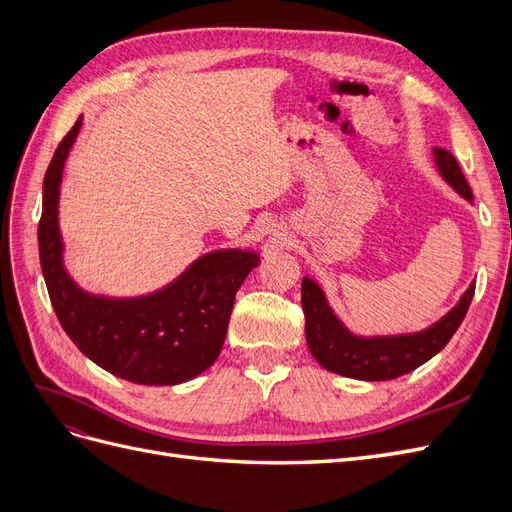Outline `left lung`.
I'll return each mask as SVG.
<instances>
[{"instance_id": "8db88e82", "label": "left lung", "mask_w": 512, "mask_h": 512, "mask_svg": "<svg viewBox=\"0 0 512 512\" xmlns=\"http://www.w3.org/2000/svg\"><path fill=\"white\" fill-rule=\"evenodd\" d=\"M433 162L440 177L466 200H472V190L463 177L457 160L446 149H433ZM474 284L461 294L451 312L438 322L416 333L399 335H356L339 320L327 301L324 290L309 277H303L301 303L305 314V339L314 359L333 374L380 382L410 374L416 367L436 356L455 335L466 318L474 297Z\"/></svg>"}]
</instances>
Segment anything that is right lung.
I'll return each mask as SVG.
<instances>
[{
	"instance_id": "obj_1",
	"label": "right lung",
	"mask_w": 512,
	"mask_h": 512,
	"mask_svg": "<svg viewBox=\"0 0 512 512\" xmlns=\"http://www.w3.org/2000/svg\"><path fill=\"white\" fill-rule=\"evenodd\" d=\"M81 126L83 117L55 149L42 185L38 247L55 314L76 348L108 374L147 386L188 382L220 356L235 294L260 256L237 247L209 252L170 284L141 297L83 290L64 265L59 230L61 177Z\"/></svg>"
}]
</instances>
